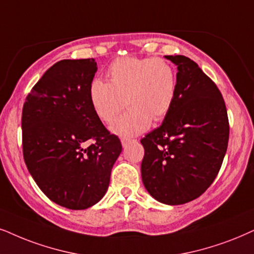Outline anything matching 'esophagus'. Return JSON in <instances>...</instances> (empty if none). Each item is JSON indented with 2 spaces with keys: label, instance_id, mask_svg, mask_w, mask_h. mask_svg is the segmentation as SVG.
<instances>
[{
  "label": "esophagus",
  "instance_id": "34e87169",
  "mask_svg": "<svg viewBox=\"0 0 254 254\" xmlns=\"http://www.w3.org/2000/svg\"><path fill=\"white\" fill-rule=\"evenodd\" d=\"M121 142H122V145L125 147L127 145H129L131 142H133V140L132 139H127V138H122Z\"/></svg>",
  "mask_w": 254,
  "mask_h": 254
}]
</instances>
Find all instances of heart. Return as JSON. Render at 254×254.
<instances>
[{"mask_svg": "<svg viewBox=\"0 0 254 254\" xmlns=\"http://www.w3.org/2000/svg\"><path fill=\"white\" fill-rule=\"evenodd\" d=\"M108 83L92 79L89 99L99 120L110 123L121 137H133L150 127L152 118L163 120L177 97V73L168 61L155 57H122L107 70Z\"/></svg>", "mask_w": 254, "mask_h": 254, "instance_id": "heart-1", "label": "heart"}]
</instances>
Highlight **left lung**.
Returning <instances> with one entry per match:
<instances>
[{
    "label": "left lung",
    "instance_id": "1",
    "mask_svg": "<svg viewBox=\"0 0 254 254\" xmlns=\"http://www.w3.org/2000/svg\"><path fill=\"white\" fill-rule=\"evenodd\" d=\"M177 65V97L162 125L140 140L142 181L156 200L189 203L216 179L229 143V118L219 89L193 61L165 56Z\"/></svg>",
    "mask_w": 254,
    "mask_h": 254
}]
</instances>
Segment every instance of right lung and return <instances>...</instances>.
<instances>
[{
	"label": "right lung",
	"instance_id": "1",
	"mask_svg": "<svg viewBox=\"0 0 254 254\" xmlns=\"http://www.w3.org/2000/svg\"><path fill=\"white\" fill-rule=\"evenodd\" d=\"M96 71L94 59L60 61L34 85L22 110L25 165L42 192L70 210H84L103 198L122 152L120 138L90 104ZM90 140L94 143L86 147Z\"/></svg>",
	"mask_w": 254,
	"mask_h": 254
}]
</instances>
